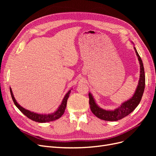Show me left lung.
Listing matches in <instances>:
<instances>
[{
	"label": "left lung",
	"instance_id": "left-lung-1",
	"mask_svg": "<svg viewBox=\"0 0 156 156\" xmlns=\"http://www.w3.org/2000/svg\"><path fill=\"white\" fill-rule=\"evenodd\" d=\"M131 43L134 45L133 42L131 41ZM133 48L136 55L138 57V60L140 64V77L135 91L133 96L129 99L122 103L120 105L113 110H107L101 108L96 103L92 94L89 92V104L90 107V109L93 114L99 119L105 121H117L129 115L139 104L144 90L145 73L142 59L140 58L135 46H133Z\"/></svg>",
	"mask_w": 156,
	"mask_h": 156
}]
</instances>
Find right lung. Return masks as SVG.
I'll return each mask as SVG.
<instances>
[{
    "label": "right lung",
    "mask_w": 156,
    "mask_h": 156,
    "mask_svg": "<svg viewBox=\"0 0 156 156\" xmlns=\"http://www.w3.org/2000/svg\"><path fill=\"white\" fill-rule=\"evenodd\" d=\"M72 90V88H71L69 90H68V92L66 94V95L64 96L62 102H61V104L59 105V107L57 108V109H56L55 112L48 113V114H41V113H36L34 112L30 111L29 110H27L26 108H23L22 106H21L20 104H19V103L17 102L16 98H14L12 88L10 87V94H11L13 101L14 103V104H15V105L19 108V110H20L23 114H24L26 116H27L30 120L37 122H40V123H44V122L54 121L58 119L60 117L62 116V115L64 113L66 107L67 100L69 96V94L71 93V90Z\"/></svg>",
    "instance_id": "add662e5"
}]
</instances>
